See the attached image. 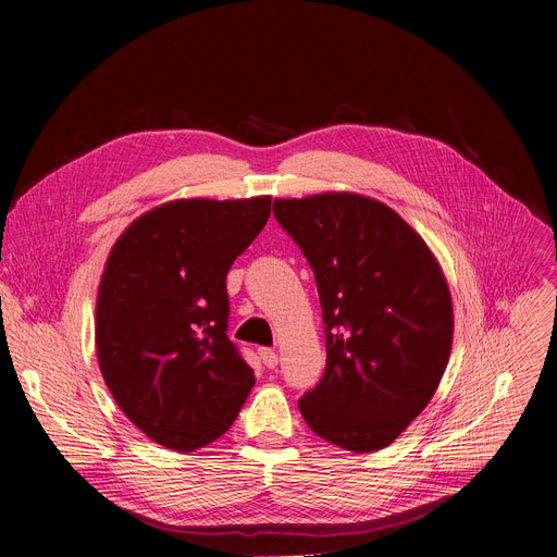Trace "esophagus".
Here are the masks:
<instances>
[{"mask_svg":"<svg viewBox=\"0 0 557 557\" xmlns=\"http://www.w3.org/2000/svg\"><path fill=\"white\" fill-rule=\"evenodd\" d=\"M258 355H260V359H262V363L267 368H275L277 366V352L273 348H260Z\"/></svg>","mask_w":557,"mask_h":557,"instance_id":"34e87169","label":"esophagus"}]
</instances>
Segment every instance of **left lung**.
Instances as JSON below:
<instances>
[{"label": "left lung", "mask_w": 557, "mask_h": 557, "mask_svg": "<svg viewBox=\"0 0 557 557\" xmlns=\"http://www.w3.org/2000/svg\"><path fill=\"white\" fill-rule=\"evenodd\" d=\"M273 215L314 273L326 333L324 376L299 412L337 447H387L425 410L449 359L441 267L399 213L366 196L275 200Z\"/></svg>", "instance_id": "8db88e82"}]
</instances>
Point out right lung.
I'll list each match as a JSON object with an SVG mask.
<instances>
[{
    "label": "right lung",
    "mask_w": 557,
    "mask_h": 557,
    "mask_svg": "<svg viewBox=\"0 0 557 557\" xmlns=\"http://www.w3.org/2000/svg\"><path fill=\"white\" fill-rule=\"evenodd\" d=\"M269 215V196L168 202L134 220L108 258L99 366L119 408L158 445L213 443L256 383L226 335V273Z\"/></svg>",
    "instance_id": "add662e5"
}]
</instances>
